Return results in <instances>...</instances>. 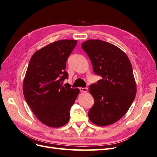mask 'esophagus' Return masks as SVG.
Segmentation results:
<instances>
[{
  "instance_id": "obj_1",
  "label": "esophagus",
  "mask_w": 157,
  "mask_h": 157,
  "mask_svg": "<svg viewBox=\"0 0 157 157\" xmlns=\"http://www.w3.org/2000/svg\"><path fill=\"white\" fill-rule=\"evenodd\" d=\"M80 92H88V88H80Z\"/></svg>"
}]
</instances>
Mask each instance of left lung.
I'll use <instances>...</instances> for the list:
<instances>
[{
	"label": "left lung",
	"mask_w": 157,
	"mask_h": 157,
	"mask_svg": "<svg viewBox=\"0 0 157 157\" xmlns=\"http://www.w3.org/2000/svg\"><path fill=\"white\" fill-rule=\"evenodd\" d=\"M101 79L90 86L94 104L88 112L90 121L99 126L110 125L124 116L136 95L132 64L119 48L101 40L90 39L81 45Z\"/></svg>",
	"instance_id": "8db88e82"
}]
</instances>
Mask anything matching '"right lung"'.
Wrapping results in <instances>:
<instances>
[{"label":"right lung","mask_w":157,"mask_h":157,"mask_svg":"<svg viewBox=\"0 0 157 157\" xmlns=\"http://www.w3.org/2000/svg\"><path fill=\"white\" fill-rule=\"evenodd\" d=\"M77 43L76 40L52 42L35 52L28 65L23 95L38 120L48 126L67 124L71 107L80 92L69 84L62 85L68 78L66 61Z\"/></svg>","instance_id":"1"}]
</instances>
